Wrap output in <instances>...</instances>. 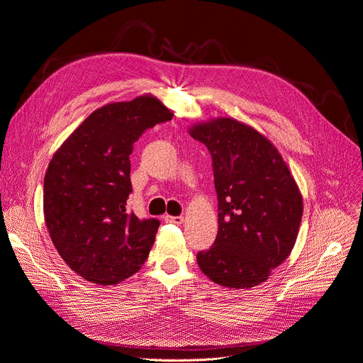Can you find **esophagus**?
Instances as JSON below:
<instances>
[{
  "mask_svg": "<svg viewBox=\"0 0 363 363\" xmlns=\"http://www.w3.org/2000/svg\"><path fill=\"white\" fill-rule=\"evenodd\" d=\"M164 220L167 221V223H174V225H181V223H184V217L182 216H166L164 217Z\"/></svg>",
  "mask_w": 363,
  "mask_h": 363,
  "instance_id": "1",
  "label": "esophagus"
}]
</instances>
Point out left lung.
I'll list each match as a JSON object with an SVG mask.
<instances>
[{"instance_id": "obj_1", "label": "left lung", "mask_w": 363, "mask_h": 363, "mask_svg": "<svg viewBox=\"0 0 363 363\" xmlns=\"http://www.w3.org/2000/svg\"><path fill=\"white\" fill-rule=\"evenodd\" d=\"M213 157L218 232L196 259L220 286L249 289L270 277L294 249L303 197L277 147L253 126L216 118L189 128Z\"/></svg>"}]
</instances>
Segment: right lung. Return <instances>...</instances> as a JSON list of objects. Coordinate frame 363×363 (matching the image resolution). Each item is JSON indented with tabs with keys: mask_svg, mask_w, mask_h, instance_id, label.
<instances>
[{
	"mask_svg": "<svg viewBox=\"0 0 363 363\" xmlns=\"http://www.w3.org/2000/svg\"><path fill=\"white\" fill-rule=\"evenodd\" d=\"M173 111L145 93L93 111L55 150L45 173L43 214L62 259L83 279L116 285L142 268L160 221L126 211L134 143Z\"/></svg>",
	"mask_w": 363,
	"mask_h": 363,
	"instance_id": "1",
	"label": "right lung"
}]
</instances>
